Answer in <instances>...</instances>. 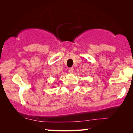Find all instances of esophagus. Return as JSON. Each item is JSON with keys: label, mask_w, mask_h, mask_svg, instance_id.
<instances>
[{"label": "esophagus", "mask_w": 133, "mask_h": 133, "mask_svg": "<svg viewBox=\"0 0 133 133\" xmlns=\"http://www.w3.org/2000/svg\"><path fill=\"white\" fill-rule=\"evenodd\" d=\"M74 68H70L69 69V72L70 73H72L73 71H74Z\"/></svg>", "instance_id": "obj_1"}]
</instances>
